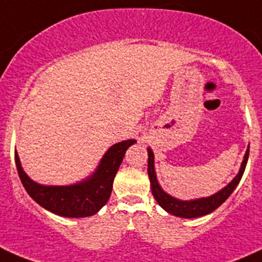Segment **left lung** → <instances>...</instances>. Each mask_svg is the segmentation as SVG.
<instances>
[{
	"instance_id": "obj_1",
	"label": "left lung",
	"mask_w": 262,
	"mask_h": 262,
	"mask_svg": "<svg viewBox=\"0 0 262 262\" xmlns=\"http://www.w3.org/2000/svg\"><path fill=\"white\" fill-rule=\"evenodd\" d=\"M248 153H250V147L246 150V155L244 158V162L241 165V170H239L238 175L233 179L224 189L218 191L216 194L212 195L209 198H202V199L190 200V202H182V200L175 199L171 195L166 194L158 185L157 179H156L155 166H153V152L148 148V176H149L150 181V190L155 196L156 202L170 214L180 218H198V216H203L205 214H209L214 212L218 207H221L224 202L229 198V195L233 192L238 182L241 181L242 175L245 172L246 165H247Z\"/></svg>"
}]
</instances>
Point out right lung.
Segmentation results:
<instances>
[{
    "instance_id": "add662e5",
    "label": "right lung",
    "mask_w": 262,
    "mask_h": 262,
    "mask_svg": "<svg viewBox=\"0 0 262 262\" xmlns=\"http://www.w3.org/2000/svg\"><path fill=\"white\" fill-rule=\"evenodd\" d=\"M134 143V139H129L114 144L105 153L94 175L86 181L70 186H44L36 184L23 171L16 152L15 162L24 187L39 205L58 215L82 218L94 215L106 204L112 195L113 181L119 166L126 149Z\"/></svg>"
}]
</instances>
